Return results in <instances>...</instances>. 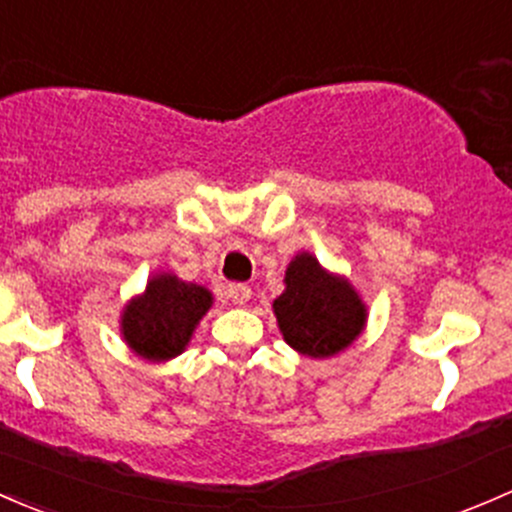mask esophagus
<instances>
[{"instance_id": "34e87169", "label": "esophagus", "mask_w": 512, "mask_h": 512, "mask_svg": "<svg viewBox=\"0 0 512 512\" xmlns=\"http://www.w3.org/2000/svg\"><path fill=\"white\" fill-rule=\"evenodd\" d=\"M226 293H229L231 303H236V305H246L251 298V288L246 286V283H229Z\"/></svg>"}]
</instances>
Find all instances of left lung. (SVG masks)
Returning a JSON list of instances; mask_svg holds the SVG:
<instances>
[{
  "mask_svg": "<svg viewBox=\"0 0 512 512\" xmlns=\"http://www.w3.org/2000/svg\"><path fill=\"white\" fill-rule=\"evenodd\" d=\"M286 291L273 300L278 330L298 355L328 360L362 335L367 305L350 278L328 271L310 251H298L286 268Z\"/></svg>",
  "mask_w": 512,
  "mask_h": 512,
  "instance_id": "left-lung-1",
  "label": "left lung"
}]
</instances>
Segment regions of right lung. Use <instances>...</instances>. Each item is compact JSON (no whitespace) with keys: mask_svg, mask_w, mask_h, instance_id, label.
<instances>
[{"mask_svg":"<svg viewBox=\"0 0 512 512\" xmlns=\"http://www.w3.org/2000/svg\"><path fill=\"white\" fill-rule=\"evenodd\" d=\"M214 305V295L199 283L160 271L147 278L120 313V335L133 355L150 362L175 360L192 342L199 320Z\"/></svg>","mask_w":512,"mask_h":512,"instance_id":"obj_1","label":"right lung"}]
</instances>
